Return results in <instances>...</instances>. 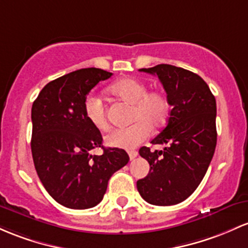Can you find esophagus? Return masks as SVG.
I'll list each match as a JSON object with an SVG mask.
<instances>
[{"mask_svg": "<svg viewBox=\"0 0 248 248\" xmlns=\"http://www.w3.org/2000/svg\"><path fill=\"white\" fill-rule=\"evenodd\" d=\"M128 155H129V159L130 160H134L135 157L138 156V152L137 151H129L128 152Z\"/></svg>", "mask_w": 248, "mask_h": 248, "instance_id": "34e87169", "label": "esophagus"}]
</instances>
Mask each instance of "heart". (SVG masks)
<instances>
[{
    "label": "heart",
    "mask_w": 248,
    "mask_h": 248,
    "mask_svg": "<svg viewBox=\"0 0 248 248\" xmlns=\"http://www.w3.org/2000/svg\"><path fill=\"white\" fill-rule=\"evenodd\" d=\"M110 92L124 101L133 105L128 127L115 128L106 135V143L116 148L132 149L142 143L151 134L152 128H160L167 122L170 114V102L165 92L148 91L143 81L127 78L110 86ZM84 116L96 129L108 128L106 108L102 99L89 94L83 101Z\"/></svg>",
    "instance_id": "heart-1"
}]
</instances>
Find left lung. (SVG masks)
Returning <instances> with one entry per match:
<instances>
[{"instance_id": "1", "label": "left lung", "mask_w": 248, "mask_h": 248, "mask_svg": "<svg viewBox=\"0 0 248 248\" xmlns=\"http://www.w3.org/2000/svg\"><path fill=\"white\" fill-rule=\"evenodd\" d=\"M140 72L159 78L172 109L165 128L151 141L152 145H166L165 148L141 147L139 151L151 170L138 180L137 187L152 205H176L197 189L214 155L216 97L199 75L184 68L157 64Z\"/></svg>"}]
</instances>
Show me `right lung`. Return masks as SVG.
Here are the masks:
<instances>
[{
	"mask_svg": "<svg viewBox=\"0 0 248 248\" xmlns=\"http://www.w3.org/2000/svg\"><path fill=\"white\" fill-rule=\"evenodd\" d=\"M111 75L99 68L75 70L46 84L32 103L31 146L35 170L50 197L64 207L96 206L110 176L129 161L124 149L105 148L100 130L84 116L87 95ZM100 146L102 155L89 153Z\"/></svg>",
	"mask_w": 248,
	"mask_h": 248,
	"instance_id": "right-lung-1",
	"label": "right lung"
}]
</instances>
